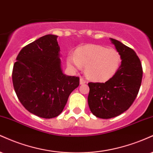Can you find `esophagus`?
Wrapping results in <instances>:
<instances>
[{
    "label": "esophagus",
    "instance_id": "obj_1",
    "mask_svg": "<svg viewBox=\"0 0 153 153\" xmlns=\"http://www.w3.org/2000/svg\"><path fill=\"white\" fill-rule=\"evenodd\" d=\"M86 83H87V81H86L84 78H82H82L80 79V84H84Z\"/></svg>",
    "mask_w": 153,
    "mask_h": 153
}]
</instances>
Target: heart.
<instances>
[{"label":"heart","mask_w":153,"mask_h":153,"mask_svg":"<svg viewBox=\"0 0 153 153\" xmlns=\"http://www.w3.org/2000/svg\"><path fill=\"white\" fill-rule=\"evenodd\" d=\"M66 62L74 70L80 69L82 66H86L85 74L90 79L106 82L118 71L122 57L115 48L89 44L77 48L74 55L68 56Z\"/></svg>","instance_id":"heart-1"}]
</instances>
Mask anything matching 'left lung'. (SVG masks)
<instances>
[{
  "label": "left lung",
  "instance_id": "left-lung-1",
  "mask_svg": "<svg viewBox=\"0 0 153 153\" xmlns=\"http://www.w3.org/2000/svg\"><path fill=\"white\" fill-rule=\"evenodd\" d=\"M122 57L119 69L105 82H89L88 105L97 117L109 119L127 110L137 97L143 79V67L139 57L132 48L114 39Z\"/></svg>",
  "mask_w": 153,
  "mask_h": 153
}]
</instances>
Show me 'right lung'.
Segmentation results:
<instances>
[{"label":"right lung","instance_id":"add662e5","mask_svg":"<svg viewBox=\"0 0 153 153\" xmlns=\"http://www.w3.org/2000/svg\"><path fill=\"white\" fill-rule=\"evenodd\" d=\"M57 38L48 34L26 45L13 68V84L20 102L28 112L45 119L59 115L79 85L78 76L62 72Z\"/></svg>","mask_w":153,"mask_h":153}]
</instances>
